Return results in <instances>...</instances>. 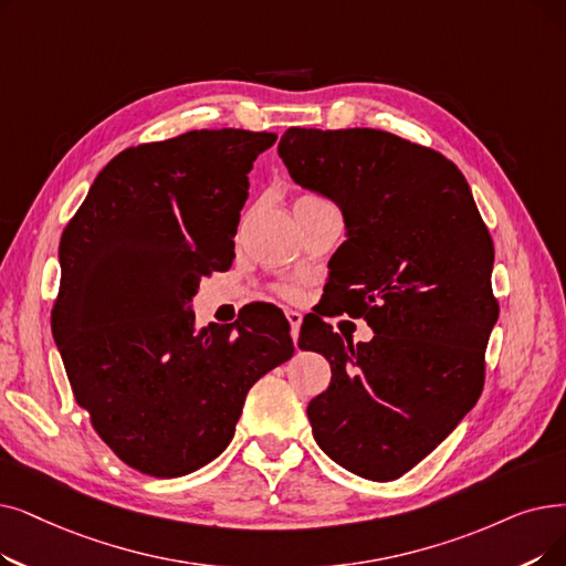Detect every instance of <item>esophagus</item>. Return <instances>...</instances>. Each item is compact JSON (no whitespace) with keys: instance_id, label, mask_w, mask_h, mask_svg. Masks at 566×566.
<instances>
[{"instance_id":"obj_1","label":"esophagus","mask_w":566,"mask_h":566,"mask_svg":"<svg viewBox=\"0 0 566 566\" xmlns=\"http://www.w3.org/2000/svg\"><path fill=\"white\" fill-rule=\"evenodd\" d=\"M286 318H289V326H291V337H293V342H296L298 333H301V324H303V314L296 312V310H286Z\"/></svg>"}]
</instances>
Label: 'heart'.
I'll use <instances>...</instances> for the list:
<instances>
[{
	"mask_svg": "<svg viewBox=\"0 0 566 566\" xmlns=\"http://www.w3.org/2000/svg\"><path fill=\"white\" fill-rule=\"evenodd\" d=\"M314 199H322V196H314V193H305V196H298V199L296 201H314ZM280 293H282V296H286V298H293V296H296V289H293V286H282L280 289Z\"/></svg>",
	"mask_w": 566,
	"mask_h": 566,
	"instance_id": "obj_1",
	"label": "heart"
}]
</instances>
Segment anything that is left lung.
<instances>
[{
  "label": "left lung",
  "mask_w": 566,
  "mask_h": 566,
  "mask_svg": "<svg viewBox=\"0 0 566 566\" xmlns=\"http://www.w3.org/2000/svg\"><path fill=\"white\" fill-rule=\"evenodd\" d=\"M277 153L293 182L328 196L347 240L337 250L335 307L365 318L370 342L326 322L298 347L331 363V386L307 405L312 434L344 470L392 481L464 419L483 390L500 305L495 248L458 166L379 129H301Z\"/></svg>",
  "instance_id": "1"
}]
</instances>
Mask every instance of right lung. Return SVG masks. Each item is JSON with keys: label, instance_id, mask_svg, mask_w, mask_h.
Segmentation results:
<instances>
[{"label": "right lung", "instance_id": "1", "mask_svg": "<svg viewBox=\"0 0 566 566\" xmlns=\"http://www.w3.org/2000/svg\"><path fill=\"white\" fill-rule=\"evenodd\" d=\"M275 140L196 129L127 147L62 233L51 326L73 398L147 476L214 460L254 381L293 356L277 310L201 331L189 310L201 277L231 265L248 174Z\"/></svg>", "mask_w": 566, "mask_h": 566}]
</instances>
